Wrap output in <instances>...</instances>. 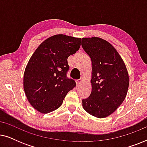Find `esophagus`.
I'll list each match as a JSON object with an SVG mask.
<instances>
[{
  "instance_id": "obj_1",
  "label": "esophagus",
  "mask_w": 147,
  "mask_h": 147,
  "mask_svg": "<svg viewBox=\"0 0 147 147\" xmlns=\"http://www.w3.org/2000/svg\"><path fill=\"white\" fill-rule=\"evenodd\" d=\"M81 82H82V80L81 79L76 80V84H77V86H79L80 84H81Z\"/></svg>"
}]
</instances>
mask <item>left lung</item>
<instances>
[{"label": "left lung", "instance_id": "8db88e82", "mask_svg": "<svg viewBox=\"0 0 147 147\" xmlns=\"http://www.w3.org/2000/svg\"><path fill=\"white\" fill-rule=\"evenodd\" d=\"M82 46L92 63V92L82 100V106L95 117H107L125 99L129 85L127 69L121 56L106 40L82 38Z\"/></svg>", "mask_w": 147, "mask_h": 147}]
</instances>
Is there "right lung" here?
<instances>
[{
    "label": "right lung",
    "mask_w": 147,
    "mask_h": 147,
    "mask_svg": "<svg viewBox=\"0 0 147 147\" xmlns=\"http://www.w3.org/2000/svg\"><path fill=\"white\" fill-rule=\"evenodd\" d=\"M81 45V38L53 35L37 48L26 66L23 88L28 101L43 114L60 107L68 92L76 87L67 78V58Z\"/></svg>",
    "instance_id": "add662e5"
}]
</instances>
